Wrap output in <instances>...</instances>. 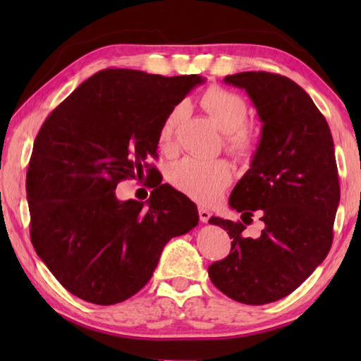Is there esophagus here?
I'll list each match as a JSON object with an SVG mask.
<instances>
[{
    "instance_id": "34e87169",
    "label": "esophagus",
    "mask_w": 361,
    "mask_h": 361,
    "mask_svg": "<svg viewBox=\"0 0 361 361\" xmlns=\"http://www.w3.org/2000/svg\"><path fill=\"white\" fill-rule=\"evenodd\" d=\"M198 217H200L203 224H208L209 219H211V212L208 209L202 208V206H198Z\"/></svg>"
}]
</instances>
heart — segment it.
Listing matches in <instances>:
<instances>
[{"label": "heart", "mask_w": 361, "mask_h": 361, "mask_svg": "<svg viewBox=\"0 0 361 361\" xmlns=\"http://www.w3.org/2000/svg\"><path fill=\"white\" fill-rule=\"evenodd\" d=\"M200 104L209 114L220 132H224L225 150L239 159L255 155L259 145V135L255 127L247 124L248 106L245 99L233 91L211 87L200 97ZM183 106L176 105L161 121L158 128V144L164 152L175 147L176 127L180 124ZM233 180V169L224 159L183 158L169 169V181L192 200L211 204L219 200Z\"/></svg>", "instance_id": "b5f03b06"}]
</instances>
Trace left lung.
I'll return each mask as SVG.
<instances>
[{
  "label": "left lung",
  "instance_id": "1",
  "mask_svg": "<svg viewBox=\"0 0 361 361\" xmlns=\"http://www.w3.org/2000/svg\"><path fill=\"white\" fill-rule=\"evenodd\" d=\"M224 80L247 91L264 126L251 167L229 197L242 221L209 219L233 242L208 273L221 293L260 305L290 295L326 259L340 203L338 169L327 121L298 83L267 71ZM255 212L264 229L248 238Z\"/></svg>",
  "mask_w": 361,
  "mask_h": 361
}]
</instances>
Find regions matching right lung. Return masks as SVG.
Returning a JSON list of instances; mask_svg holds the SVG:
<instances>
[{
	"label": "right lung",
	"mask_w": 361,
	"mask_h": 361,
	"mask_svg": "<svg viewBox=\"0 0 361 361\" xmlns=\"http://www.w3.org/2000/svg\"><path fill=\"white\" fill-rule=\"evenodd\" d=\"M203 82L197 74L109 68L43 122L26 175L30 242L74 296L99 305L126 301L149 282L166 243L197 226L195 203L155 178L145 159L158 157L169 110ZM144 168L148 203L119 202L117 183Z\"/></svg>",
	"instance_id": "obj_1"
}]
</instances>
